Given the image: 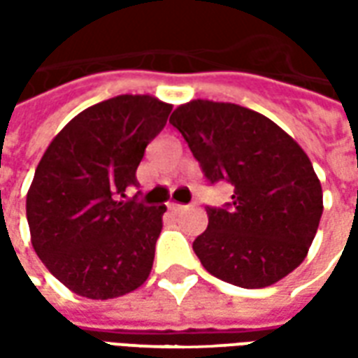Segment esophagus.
<instances>
[{
  "mask_svg": "<svg viewBox=\"0 0 358 358\" xmlns=\"http://www.w3.org/2000/svg\"><path fill=\"white\" fill-rule=\"evenodd\" d=\"M169 209L174 210V213H176V210H182V209H184V205H180V203H169Z\"/></svg>",
  "mask_w": 358,
  "mask_h": 358,
  "instance_id": "obj_1",
  "label": "esophagus"
}]
</instances>
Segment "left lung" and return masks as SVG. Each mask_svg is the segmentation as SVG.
I'll return each instance as SVG.
<instances>
[{
    "mask_svg": "<svg viewBox=\"0 0 358 358\" xmlns=\"http://www.w3.org/2000/svg\"><path fill=\"white\" fill-rule=\"evenodd\" d=\"M210 184H232V203L205 207L209 226L194 241L213 276L255 289L297 268L322 217V186L292 136L257 110L194 99L172 113Z\"/></svg>",
    "mask_w": 358,
    "mask_h": 358,
    "instance_id": "1",
    "label": "left lung"
}]
</instances>
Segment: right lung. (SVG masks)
Listing matches in <instances>:
<instances>
[{"mask_svg":"<svg viewBox=\"0 0 358 358\" xmlns=\"http://www.w3.org/2000/svg\"><path fill=\"white\" fill-rule=\"evenodd\" d=\"M172 105L117 95L78 113L53 138L27 194L30 241L59 282L115 299L149 278L166 207L122 201Z\"/></svg>","mask_w":358,"mask_h":358,"instance_id":"1","label":"right lung"}]
</instances>
